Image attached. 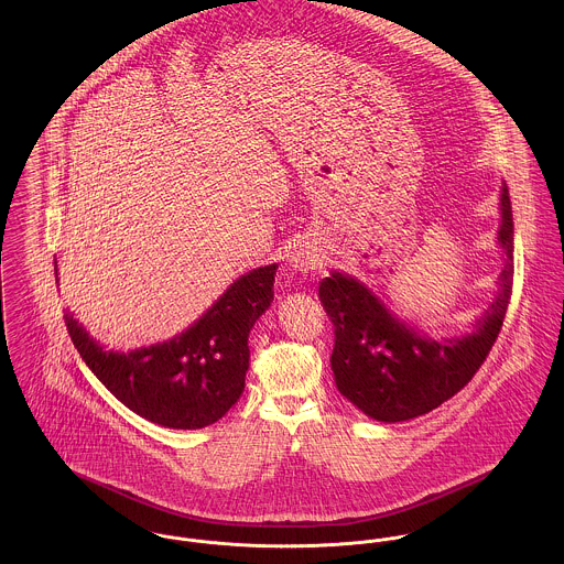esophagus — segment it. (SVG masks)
I'll return each mask as SVG.
<instances>
[{"instance_id": "1", "label": "esophagus", "mask_w": 564, "mask_h": 564, "mask_svg": "<svg viewBox=\"0 0 564 564\" xmlns=\"http://www.w3.org/2000/svg\"><path fill=\"white\" fill-rule=\"evenodd\" d=\"M319 265V253L308 247V245H299L290 251V268L296 272H308Z\"/></svg>"}]
</instances>
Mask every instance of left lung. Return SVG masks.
<instances>
[{
	"label": "left lung",
	"instance_id": "obj_1",
	"mask_svg": "<svg viewBox=\"0 0 564 564\" xmlns=\"http://www.w3.org/2000/svg\"><path fill=\"white\" fill-rule=\"evenodd\" d=\"M496 245L505 258L491 304L462 335L423 333L360 279L330 270L319 301L335 326L330 367L339 392L380 423L432 412L464 389L494 346L513 288V213L507 182L500 186Z\"/></svg>",
	"mask_w": 564,
	"mask_h": 564
}]
</instances>
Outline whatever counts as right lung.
Instances as JSON below:
<instances>
[{
  "mask_svg": "<svg viewBox=\"0 0 564 564\" xmlns=\"http://www.w3.org/2000/svg\"><path fill=\"white\" fill-rule=\"evenodd\" d=\"M276 268L240 274L188 328L152 346L107 349L75 313L66 311L64 322L91 373L134 414L170 430H202L223 419L245 390L249 333L274 301Z\"/></svg>",
  "mask_w": 564,
  "mask_h": 564,
  "instance_id": "right-lung-1",
  "label": "right lung"
}]
</instances>
